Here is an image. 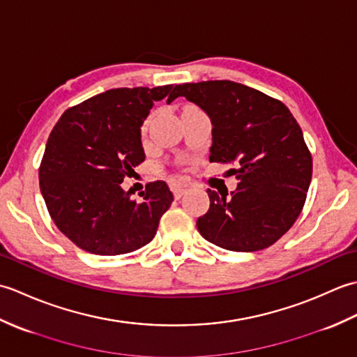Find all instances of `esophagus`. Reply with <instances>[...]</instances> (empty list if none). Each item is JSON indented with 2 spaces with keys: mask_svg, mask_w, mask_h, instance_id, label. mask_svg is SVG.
Instances as JSON below:
<instances>
[{
  "mask_svg": "<svg viewBox=\"0 0 357 357\" xmlns=\"http://www.w3.org/2000/svg\"><path fill=\"white\" fill-rule=\"evenodd\" d=\"M170 187H172V192H173L174 198H176V199H179L181 196H183L185 193V190H187V184L179 183V181H173Z\"/></svg>",
  "mask_w": 357,
  "mask_h": 357,
  "instance_id": "1",
  "label": "esophagus"
}]
</instances>
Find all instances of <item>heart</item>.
<instances>
[{
  "label": "heart",
  "instance_id": "heart-1",
  "mask_svg": "<svg viewBox=\"0 0 357 357\" xmlns=\"http://www.w3.org/2000/svg\"><path fill=\"white\" fill-rule=\"evenodd\" d=\"M146 128H147V124H144V127H142V132H146Z\"/></svg>",
  "mask_w": 357,
  "mask_h": 357
}]
</instances>
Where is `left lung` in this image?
Segmentation results:
<instances>
[{"label":"left lung","instance_id":"left-lung-1","mask_svg":"<svg viewBox=\"0 0 357 357\" xmlns=\"http://www.w3.org/2000/svg\"><path fill=\"white\" fill-rule=\"evenodd\" d=\"M211 119L210 162L231 164L239 184L230 195L208 188L210 208L196 225L211 244L257 252L282 238L299 218L313 159L284 102L234 81L174 86Z\"/></svg>","mask_w":357,"mask_h":357}]
</instances>
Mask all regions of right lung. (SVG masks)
Instances as JSON below:
<instances>
[{
    "label": "right lung",
    "instance_id": "add662e5",
    "mask_svg": "<svg viewBox=\"0 0 357 357\" xmlns=\"http://www.w3.org/2000/svg\"><path fill=\"white\" fill-rule=\"evenodd\" d=\"M173 84L112 89L67 109L49 135L40 187L52 221L92 255L130 253L155 238L173 193L164 181L146 185L142 201L121 183L146 159L141 126Z\"/></svg>",
    "mask_w": 357,
    "mask_h": 357
}]
</instances>
